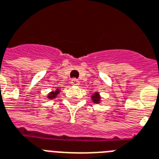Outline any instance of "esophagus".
<instances>
[{"instance_id":"1","label":"esophagus","mask_w":159,"mask_h":159,"mask_svg":"<svg viewBox=\"0 0 159 159\" xmlns=\"http://www.w3.org/2000/svg\"><path fill=\"white\" fill-rule=\"evenodd\" d=\"M70 83L72 85H79V84H80V81H79L77 79H72Z\"/></svg>"}]
</instances>
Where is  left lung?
Here are the masks:
<instances>
[{"mask_svg": "<svg viewBox=\"0 0 159 159\" xmlns=\"http://www.w3.org/2000/svg\"><path fill=\"white\" fill-rule=\"evenodd\" d=\"M90 98L94 104H100L101 103V96H100L99 92H93Z\"/></svg>", "mask_w": 159, "mask_h": 159, "instance_id": "1", "label": "left lung"}]
</instances>
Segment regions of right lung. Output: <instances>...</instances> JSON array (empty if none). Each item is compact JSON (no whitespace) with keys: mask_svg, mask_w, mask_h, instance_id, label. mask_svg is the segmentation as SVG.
Returning a JSON list of instances; mask_svg holds the SVG:
<instances>
[{"mask_svg":"<svg viewBox=\"0 0 159 159\" xmlns=\"http://www.w3.org/2000/svg\"><path fill=\"white\" fill-rule=\"evenodd\" d=\"M60 93V89L59 88H56V89L55 90H52L51 92H50V93H48L47 94V99H55V98H56V97L58 96V94Z\"/></svg>","mask_w":159,"mask_h":159,"instance_id":"1","label":"right lung"}]
</instances>
